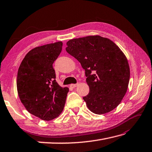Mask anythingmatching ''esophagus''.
I'll use <instances>...</instances> for the list:
<instances>
[{"instance_id":"1","label":"esophagus","mask_w":152,"mask_h":152,"mask_svg":"<svg viewBox=\"0 0 152 152\" xmlns=\"http://www.w3.org/2000/svg\"><path fill=\"white\" fill-rule=\"evenodd\" d=\"M79 85V84L78 83H77V84H72V85H70V87L71 88H75V87H77V86Z\"/></svg>"}]
</instances>
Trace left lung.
I'll list each match as a JSON object with an SVG mask.
<instances>
[{"label":"left lung","mask_w":152,"mask_h":152,"mask_svg":"<svg viewBox=\"0 0 152 152\" xmlns=\"http://www.w3.org/2000/svg\"><path fill=\"white\" fill-rule=\"evenodd\" d=\"M66 51L85 70L89 93L83 97L92 113L105 114L115 109L127 91L130 68L125 55L110 39L99 35L67 41Z\"/></svg>","instance_id":"8db88e82"}]
</instances>
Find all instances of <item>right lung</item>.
Returning a JSON list of instances; mask_svg holds the SVG:
<instances>
[{
    "instance_id": "obj_1",
    "label": "right lung",
    "mask_w": 152,
    "mask_h": 152,
    "mask_svg": "<svg viewBox=\"0 0 152 152\" xmlns=\"http://www.w3.org/2000/svg\"><path fill=\"white\" fill-rule=\"evenodd\" d=\"M62 42L37 46L21 61L18 72L17 91L21 103L32 115L44 121L62 112L69 88L56 81L52 66L62 49Z\"/></svg>"
}]
</instances>
